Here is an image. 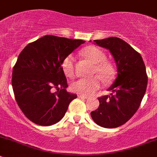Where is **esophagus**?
<instances>
[{"label": "esophagus", "instance_id": "esophagus-1", "mask_svg": "<svg viewBox=\"0 0 157 157\" xmlns=\"http://www.w3.org/2000/svg\"><path fill=\"white\" fill-rule=\"evenodd\" d=\"M78 97H79V98H83V99H88V98H89V97H87V96L82 95V94H78Z\"/></svg>", "mask_w": 157, "mask_h": 157}]
</instances>
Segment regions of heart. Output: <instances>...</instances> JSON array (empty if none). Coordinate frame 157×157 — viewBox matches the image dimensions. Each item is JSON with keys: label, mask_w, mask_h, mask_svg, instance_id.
Wrapping results in <instances>:
<instances>
[{"label": "heart", "mask_w": 157, "mask_h": 157, "mask_svg": "<svg viewBox=\"0 0 157 157\" xmlns=\"http://www.w3.org/2000/svg\"><path fill=\"white\" fill-rule=\"evenodd\" d=\"M81 54L86 58L95 64L94 74H97L103 80L108 81L114 75V70L112 64L106 60L104 53L95 46H88L83 48ZM62 69L66 76L69 77L74 75V57L72 54L67 56L62 61ZM101 82L98 77L92 78H80L73 83L72 87L74 92L83 95H91L100 87Z\"/></svg>", "instance_id": "obj_1"}]
</instances>
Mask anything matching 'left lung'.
Listing matches in <instances>:
<instances>
[{"mask_svg":"<svg viewBox=\"0 0 157 157\" xmlns=\"http://www.w3.org/2000/svg\"><path fill=\"white\" fill-rule=\"evenodd\" d=\"M93 43L109 50L117 65V76L107 89L112 93L98 98L100 106L90 115L97 125L116 128L127 123L140 105L148 81L146 67L140 54L121 38L112 36Z\"/></svg>","mask_w":157,"mask_h":157,"instance_id":"left-lung-1","label":"left lung"}]
</instances>
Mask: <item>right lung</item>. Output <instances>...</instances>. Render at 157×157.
<instances>
[{"instance_id": "right-lung-1", "label": "right lung", "mask_w": 157, "mask_h": 157, "mask_svg": "<svg viewBox=\"0 0 157 157\" xmlns=\"http://www.w3.org/2000/svg\"><path fill=\"white\" fill-rule=\"evenodd\" d=\"M85 40L46 35L24 48L12 74V87L18 106L34 124L59 122L76 94L67 91L62 61ZM57 91L54 93L52 88Z\"/></svg>"}]
</instances>
